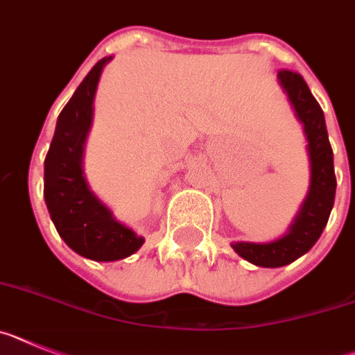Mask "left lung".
<instances>
[{"label": "left lung", "mask_w": 355, "mask_h": 355, "mask_svg": "<svg viewBox=\"0 0 355 355\" xmlns=\"http://www.w3.org/2000/svg\"><path fill=\"white\" fill-rule=\"evenodd\" d=\"M280 85L288 92L298 119L304 123L311 157V189L306 202L291 225L289 234L273 243H232V248L255 266L279 268L293 263L313 248L325 229L336 196L334 153H332L325 116L311 94L302 75L289 69L277 73Z\"/></svg>", "instance_id": "8db88e82"}]
</instances>
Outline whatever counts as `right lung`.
<instances>
[{"mask_svg":"<svg viewBox=\"0 0 355 355\" xmlns=\"http://www.w3.org/2000/svg\"><path fill=\"white\" fill-rule=\"evenodd\" d=\"M109 60L110 57L98 60L66 103L44 160V200L57 232L69 248L92 261L128 257L144 243L134 230L114 220L109 209L92 195L82 173L92 100Z\"/></svg>","mask_w":355,"mask_h":355,"instance_id":"1","label":"right lung"}]
</instances>
